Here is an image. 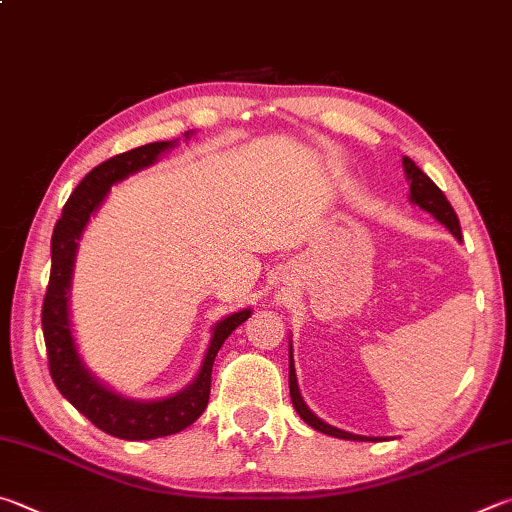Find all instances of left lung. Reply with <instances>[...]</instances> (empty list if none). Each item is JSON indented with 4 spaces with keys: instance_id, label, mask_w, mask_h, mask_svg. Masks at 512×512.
I'll return each instance as SVG.
<instances>
[{
    "instance_id": "1",
    "label": "left lung",
    "mask_w": 512,
    "mask_h": 512,
    "mask_svg": "<svg viewBox=\"0 0 512 512\" xmlns=\"http://www.w3.org/2000/svg\"><path fill=\"white\" fill-rule=\"evenodd\" d=\"M403 167L407 172V179H410V194H412V201L416 203L418 208H423L434 215L436 219L441 221V224L448 228L454 237L461 239V226H459V217L457 212H454L452 203L445 199V194L441 192L439 185H436L430 176H427L421 167H418L410 156H405L403 159ZM288 387H291V401L293 407L304 418V423H309L313 430H318L322 434H331L336 436V439H349V441H378V439H367V436H356V434H349V432H342L338 427L327 425L324 421H320L318 416H315L309 407L304 405L300 392H297V380H295V367H293V356L288 358Z\"/></svg>"
}]
</instances>
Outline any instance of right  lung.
Returning <instances> with one entry per match:
<instances>
[{
	"instance_id": "add662e5",
	"label": "right lung",
	"mask_w": 512,
	"mask_h": 512,
	"mask_svg": "<svg viewBox=\"0 0 512 512\" xmlns=\"http://www.w3.org/2000/svg\"><path fill=\"white\" fill-rule=\"evenodd\" d=\"M188 136V132H185ZM172 141L147 143L134 150L111 156V159L96 165L85 179L78 183V188L71 192L62 208V217L53 228L51 237V275L49 286H46L44 302H42V331L46 342V353H49V371L55 387L60 394L76 407L80 414H85L98 430L125 441H145L159 439V436H170L185 430L203 414L210 398V378H212V362H215L217 351L224 345L226 338L235 331L241 322L248 320L250 311H239L221 320L215 333H212L210 347L199 376L194 383L183 389L181 394L165 401L154 403H138L129 398L118 396L102 387L98 380L82 367L78 358L76 345L71 338L69 327V284L73 271V257H76V246L82 228L87 226L89 215L94 212L102 199L116 181L125 179L127 174L138 172L141 167L152 165L156 156L172 147Z\"/></svg>"
}]
</instances>
